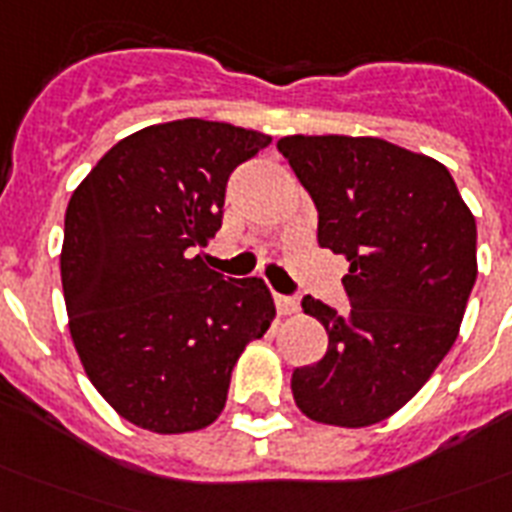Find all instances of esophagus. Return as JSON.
I'll use <instances>...</instances> for the list:
<instances>
[{
	"label": "esophagus",
	"mask_w": 512,
	"mask_h": 512,
	"mask_svg": "<svg viewBox=\"0 0 512 512\" xmlns=\"http://www.w3.org/2000/svg\"><path fill=\"white\" fill-rule=\"evenodd\" d=\"M276 311H279L281 316H289V313H295L297 311V297L276 295Z\"/></svg>",
	"instance_id": "obj_1"
}]
</instances>
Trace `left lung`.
<instances>
[{
    "label": "left lung",
    "mask_w": 512,
    "mask_h": 512,
    "mask_svg": "<svg viewBox=\"0 0 512 512\" xmlns=\"http://www.w3.org/2000/svg\"><path fill=\"white\" fill-rule=\"evenodd\" d=\"M279 151L319 209V244L348 260L350 311L303 297L329 335L292 374L300 412L366 428L398 412L457 340L476 284V217L444 164L380 138L289 135Z\"/></svg>",
    "instance_id": "8db88e82"
}]
</instances>
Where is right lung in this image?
Wrapping results in <instances>:
<instances>
[{
	"mask_svg": "<svg viewBox=\"0 0 512 512\" xmlns=\"http://www.w3.org/2000/svg\"><path fill=\"white\" fill-rule=\"evenodd\" d=\"M271 138L180 119L119 140L66 209L60 279L84 372L124 420L207 428L231 372L276 316L263 279H231L199 249L223 225L231 172Z\"/></svg>",
	"mask_w": 512,
	"mask_h": 512,
	"instance_id": "right-lung-1",
	"label": "right lung"
}]
</instances>
